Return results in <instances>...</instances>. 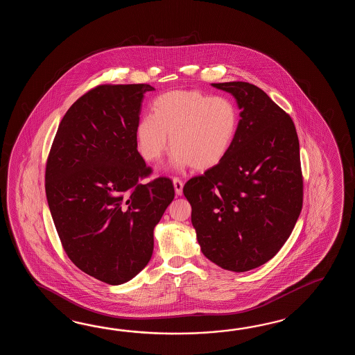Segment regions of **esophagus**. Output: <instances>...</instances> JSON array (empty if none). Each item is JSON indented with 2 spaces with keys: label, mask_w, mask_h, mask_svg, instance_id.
Masks as SVG:
<instances>
[{
  "label": "esophagus",
  "mask_w": 355,
  "mask_h": 355,
  "mask_svg": "<svg viewBox=\"0 0 355 355\" xmlns=\"http://www.w3.org/2000/svg\"><path fill=\"white\" fill-rule=\"evenodd\" d=\"M174 182L175 193L176 196H181L182 194V188H184V182L179 179V178H174L173 179Z\"/></svg>",
  "instance_id": "esophagus-1"
}]
</instances>
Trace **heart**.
Masks as SVG:
<instances>
[{"instance_id":"1","label":"heart","mask_w":355,"mask_h":355,"mask_svg":"<svg viewBox=\"0 0 355 355\" xmlns=\"http://www.w3.org/2000/svg\"><path fill=\"white\" fill-rule=\"evenodd\" d=\"M239 124V109L231 98L202 91H170L153 101L152 115L138 121L137 147L147 162H157L170 137L175 168L191 165L207 170L225 159Z\"/></svg>"}]
</instances>
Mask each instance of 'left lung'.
<instances>
[{
    "instance_id": "left-lung-1",
    "label": "left lung",
    "mask_w": 355,
    "mask_h": 355,
    "mask_svg": "<svg viewBox=\"0 0 355 355\" xmlns=\"http://www.w3.org/2000/svg\"><path fill=\"white\" fill-rule=\"evenodd\" d=\"M241 109L230 151L184 185L204 257L231 272L265 264L286 243L303 204L295 123L249 83H211Z\"/></svg>"
}]
</instances>
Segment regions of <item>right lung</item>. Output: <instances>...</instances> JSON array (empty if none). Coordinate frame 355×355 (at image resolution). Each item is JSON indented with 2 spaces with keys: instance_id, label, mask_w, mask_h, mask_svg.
I'll return each instance as SVG.
<instances>
[{
  "instance_id": "add662e5",
  "label": "right lung",
  "mask_w": 355,
  "mask_h": 355,
  "mask_svg": "<svg viewBox=\"0 0 355 355\" xmlns=\"http://www.w3.org/2000/svg\"><path fill=\"white\" fill-rule=\"evenodd\" d=\"M147 83L98 85L64 114L46 167V193L67 257L112 286L148 264L153 228L175 196L173 181L141 180L152 168L137 150Z\"/></svg>"
}]
</instances>
